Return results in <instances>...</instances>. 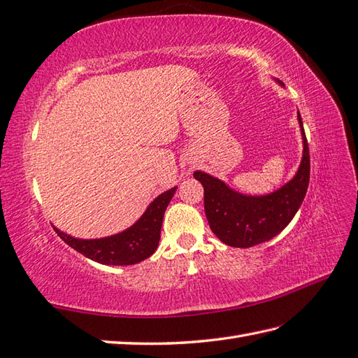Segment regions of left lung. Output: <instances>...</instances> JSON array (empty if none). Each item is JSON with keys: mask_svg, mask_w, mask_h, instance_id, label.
<instances>
[{"mask_svg": "<svg viewBox=\"0 0 358 358\" xmlns=\"http://www.w3.org/2000/svg\"><path fill=\"white\" fill-rule=\"evenodd\" d=\"M276 82L284 87L281 80ZM303 138V157L296 173L276 191L248 195L236 191L211 173L195 171L194 178L205 189V214L213 233L236 248H250L267 242L289 225L303 203L310 178V157L303 119L298 111Z\"/></svg>", "mask_w": 358, "mask_h": 358, "instance_id": "1", "label": "left lung"}]
</instances>
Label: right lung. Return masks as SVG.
Segmentation results:
<instances>
[{"label":"right lung","instance_id":"add662e5","mask_svg":"<svg viewBox=\"0 0 358 358\" xmlns=\"http://www.w3.org/2000/svg\"><path fill=\"white\" fill-rule=\"evenodd\" d=\"M177 186L169 189L145 208L143 215L121 233L99 237V239H80L63 233L52 227L60 239L80 255L102 265H133L150 257L159 243L161 225L167 205H169Z\"/></svg>","mask_w":358,"mask_h":358}]
</instances>
